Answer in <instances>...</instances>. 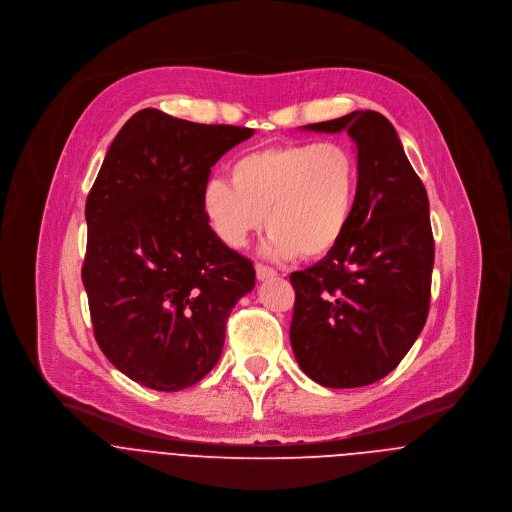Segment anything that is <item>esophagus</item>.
<instances>
[{
    "label": "esophagus",
    "instance_id": "esophagus-1",
    "mask_svg": "<svg viewBox=\"0 0 512 512\" xmlns=\"http://www.w3.org/2000/svg\"><path fill=\"white\" fill-rule=\"evenodd\" d=\"M274 276H278L276 270H272V268H268V266H262V264L256 266V278H258L260 282H262V280H268V278H274Z\"/></svg>",
    "mask_w": 512,
    "mask_h": 512
}]
</instances>
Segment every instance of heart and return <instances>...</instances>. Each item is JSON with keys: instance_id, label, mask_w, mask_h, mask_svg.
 <instances>
[{"instance_id": "heart-1", "label": "heart", "mask_w": 512, "mask_h": 512, "mask_svg": "<svg viewBox=\"0 0 512 512\" xmlns=\"http://www.w3.org/2000/svg\"><path fill=\"white\" fill-rule=\"evenodd\" d=\"M230 180H210L202 212L218 240L240 250L270 230L272 258H320L346 234L360 186L356 154L342 142L270 146L238 158Z\"/></svg>"}]
</instances>
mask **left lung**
<instances>
[{
  "label": "left lung",
  "mask_w": 512,
  "mask_h": 512,
  "mask_svg": "<svg viewBox=\"0 0 512 512\" xmlns=\"http://www.w3.org/2000/svg\"><path fill=\"white\" fill-rule=\"evenodd\" d=\"M302 130L346 132L360 186L338 246L290 274V344L314 382L358 388L392 372L424 328L434 266L428 196L382 114L356 110Z\"/></svg>",
  "instance_id": "8db88e82"
}]
</instances>
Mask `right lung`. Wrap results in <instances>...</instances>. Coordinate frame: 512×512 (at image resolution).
I'll list each match as a JSON object with an SVG mask.
<instances>
[{"mask_svg": "<svg viewBox=\"0 0 512 512\" xmlns=\"http://www.w3.org/2000/svg\"><path fill=\"white\" fill-rule=\"evenodd\" d=\"M254 134L146 108L112 142L86 202L82 268L96 340L134 382L178 392L220 360L252 262L202 212L210 168Z\"/></svg>", "mask_w": 512, "mask_h": 512, "instance_id": "right-lung-1", "label": "right lung"}]
</instances>
